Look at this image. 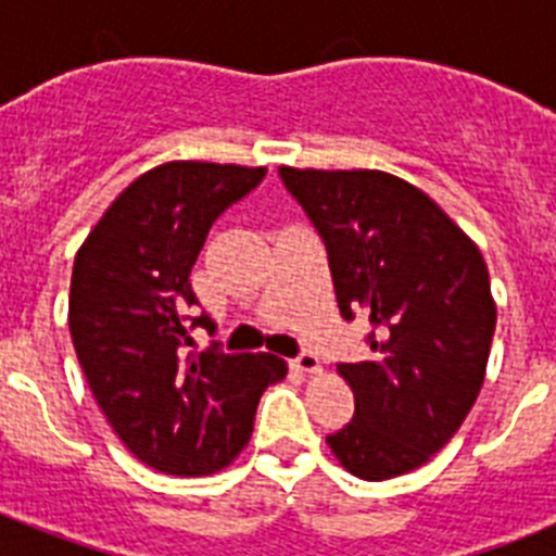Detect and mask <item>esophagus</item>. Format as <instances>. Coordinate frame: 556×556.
<instances>
[{"label":"esophagus","mask_w":556,"mask_h":556,"mask_svg":"<svg viewBox=\"0 0 556 556\" xmlns=\"http://www.w3.org/2000/svg\"><path fill=\"white\" fill-rule=\"evenodd\" d=\"M292 365H294V370H301V372H320V358L308 351H303L301 356L294 358Z\"/></svg>","instance_id":"1"}]
</instances>
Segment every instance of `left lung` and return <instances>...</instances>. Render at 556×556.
Masks as SVG:
<instances>
[{
    "instance_id": "1",
    "label": "left lung",
    "mask_w": 556,
    "mask_h": 556,
    "mask_svg": "<svg viewBox=\"0 0 556 556\" xmlns=\"http://www.w3.org/2000/svg\"><path fill=\"white\" fill-rule=\"evenodd\" d=\"M328 250L339 312L367 314L370 358L337 365L356 412L328 434L342 468L384 481L420 468L476 404L495 301L470 236L429 194L378 169H278Z\"/></svg>"
}]
</instances>
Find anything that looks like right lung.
<instances>
[{
	"label": "right lung",
	"instance_id": "right-lung-1",
	"mask_svg": "<svg viewBox=\"0 0 556 556\" xmlns=\"http://www.w3.org/2000/svg\"><path fill=\"white\" fill-rule=\"evenodd\" d=\"M264 166L169 161L132 180L75 255L68 331L125 448L152 470L208 476L253 434L258 397L287 376L273 353L189 351L191 267L211 225L262 184Z\"/></svg>",
	"mask_w": 556,
	"mask_h": 556
}]
</instances>
